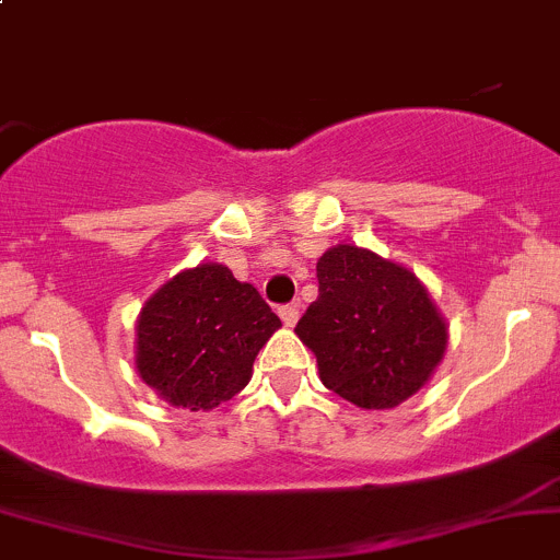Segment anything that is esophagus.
<instances>
[{
    "mask_svg": "<svg viewBox=\"0 0 560 560\" xmlns=\"http://www.w3.org/2000/svg\"><path fill=\"white\" fill-rule=\"evenodd\" d=\"M279 316H281V322H284L287 327H295L298 319H301V308H298V306H281Z\"/></svg>",
    "mask_w": 560,
    "mask_h": 560,
    "instance_id": "obj_1",
    "label": "esophagus"
}]
</instances>
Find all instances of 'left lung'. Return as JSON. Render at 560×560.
I'll list each match as a JSON object with an SVG mask.
<instances>
[{
  "label": "left lung",
  "mask_w": 560,
  "mask_h": 560,
  "mask_svg": "<svg viewBox=\"0 0 560 560\" xmlns=\"http://www.w3.org/2000/svg\"><path fill=\"white\" fill-rule=\"evenodd\" d=\"M319 298L295 332L314 352L322 385L360 409H395L436 374L450 325L404 265L352 244L316 259Z\"/></svg>",
  "instance_id": "left-lung-1"
}]
</instances>
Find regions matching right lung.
Instances as JSON below:
<instances>
[{"instance_id":"1","label":"right lung","mask_w":560,"mask_h":560,"mask_svg":"<svg viewBox=\"0 0 560 560\" xmlns=\"http://www.w3.org/2000/svg\"><path fill=\"white\" fill-rule=\"evenodd\" d=\"M281 327L228 265L200 262L175 273L140 308L135 369L162 400L211 411L252 380L254 358Z\"/></svg>"}]
</instances>
